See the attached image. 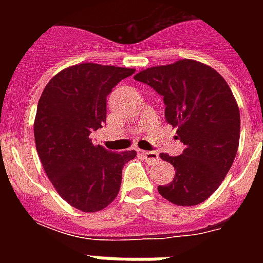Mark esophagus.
Returning a JSON list of instances; mask_svg holds the SVG:
<instances>
[{"label":"esophagus","mask_w":263,"mask_h":263,"mask_svg":"<svg viewBox=\"0 0 263 263\" xmlns=\"http://www.w3.org/2000/svg\"><path fill=\"white\" fill-rule=\"evenodd\" d=\"M142 156H143L144 161L148 162L150 165L157 164V162L160 161V156H158V153L156 152H142Z\"/></svg>","instance_id":"1"}]
</instances>
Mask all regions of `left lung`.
<instances>
[{"label":"left lung","mask_w":263,"mask_h":263,"mask_svg":"<svg viewBox=\"0 0 263 263\" xmlns=\"http://www.w3.org/2000/svg\"><path fill=\"white\" fill-rule=\"evenodd\" d=\"M164 97L165 120L185 144L181 156L161 153L175 179L158 192L177 206L208 199L232 166L240 138V111L222 76L206 64L183 59L134 76Z\"/></svg>","instance_id":"1"}]
</instances>
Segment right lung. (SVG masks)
Instances as JSON below:
<instances>
[{
    "label": "right lung",
    "instance_id": "obj_1",
    "mask_svg": "<svg viewBox=\"0 0 263 263\" xmlns=\"http://www.w3.org/2000/svg\"><path fill=\"white\" fill-rule=\"evenodd\" d=\"M132 68L82 63L53 76L38 102L36 152L47 177L65 202L84 213L116 199L121 172L136 152L111 153L90 139L106 121V97Z\"/></svg>",
    "mask_w": 263,
    "mask_h": 263
}]
</instances>
